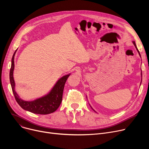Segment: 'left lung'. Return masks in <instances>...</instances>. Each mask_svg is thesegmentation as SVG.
I'll list each match as a JSON object with an SVG mask.
<instances>
[{"label":"left lung","instance_id":"left-lung-1","mask_svg":"<svg viewBox=\"0 0 149 149\" xmlns=\"http://www.w3.org/2000/svg\"><path fill=\"white\" fill-rule=\"evenodd\" d=\"M133 43H134V45H135V48H136V50H137V51L138 52V53H139V56H140V53H139V51H138V48H137V47H136V44H135V42H134V41H133ZM142 75V74H141ZM93 111H94V110H93Z\"/></svg>","mask_w":149,"mask_h":149}]
</instances>
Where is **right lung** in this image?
I'll use <instances>...</instances> for the list:
<instances>
[{
  "label": "right lung",
  "instance_id": "right-lung-1",
  "mask_svg": "<svg viewBox=\"0 0 149 149\" xmlns=\"http://www.w3.org/2000/svg\"><path fill=\"white\" fill-rule=\"evenodd\" d=\"M17 50V49L15 50L13 56L10 72V83L15 100L22 109L33 113L46 115L55 112L58 108L61 103L65 84L70 74L62 77L61 79H60L56 84L54 85L52 90L47 95L31 101L23 100L19 97L15 91V82L13 77L14 56Z\"/></svg>",
  "mask_w": 149,
  "mask_h": 149
}]
</instances>
